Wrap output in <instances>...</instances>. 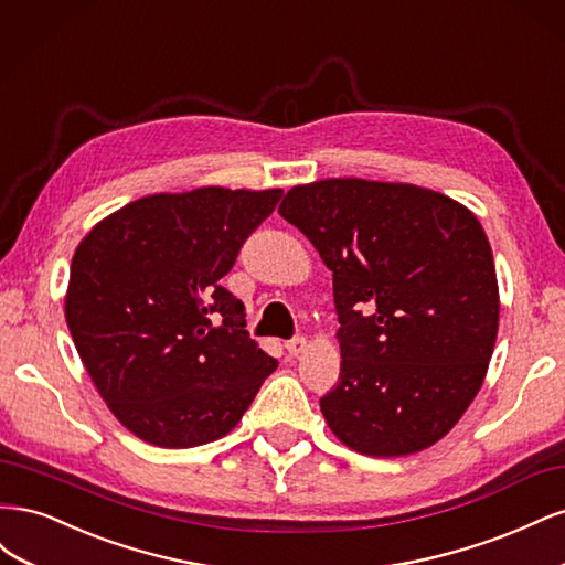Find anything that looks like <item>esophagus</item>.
<instances>
[{
    "label": "esophagus",
    "instance_id": "esophagus-1",
    "mask_svg": "<svg viewBox=\"0 0 565 565\" xmlns=\"http://www.w3.org/2000/svg\"><path fill=\"white\" fill-rule=\"evenodd\" d=\"M306 347H309V341H306L303 337L289 339L287 344H285V349H287V353H289V355H299V353H303V351H306Z\"/></svg>",
    "mask_w": 565,
    "mask_h": 565
}]
</instances>
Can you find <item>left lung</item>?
Listing matches in <instances>:
<instances>
[{"label":"left lung","instance_id":"8db88e82","mask_svg":"<svg viewBox=\"0 0 565 565\" xmlns=\"http://www.w3.org/2000/svg\"><path fill=\"white\" fill-rule=\"evenodd\" d=\"M278 212L332 270L341 367L320 398L332 434L367 457L431 448L476 398L498 339L483 226L429 188L365 179L295 185Z\"/></svg>","mask_w":565,"mask_h":565}]
</instances>
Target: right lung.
Here are the masks:
<instances>
[{"label": "right lung", "mask_w": 565, "mask_h": 565, "mask_svg": "<svg viewBox=\"0 0 565 565\" xmlns=\"http://www.w3.org/2000/svg\"><path fill=\"white\" fill-rule=\"evenodd\" d=\"M280 198L221 185L148 195L77 245L67 330L110 413L150 446L224 438L278 367L221 278Z\"/></svg>", "instance_id": "obj_1"}]
</instances>
